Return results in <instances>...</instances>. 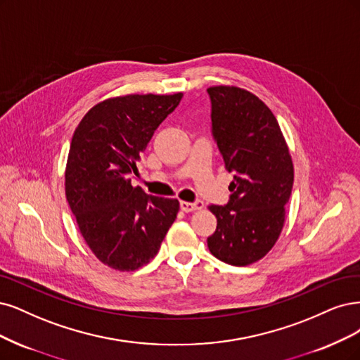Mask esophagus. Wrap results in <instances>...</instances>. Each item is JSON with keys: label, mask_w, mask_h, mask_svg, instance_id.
Here are the masks:
<instances>
[{"label": "esophagus", "mask_w": 360, "mask_h": 360, "mask_svg": "<svg viewBox=\"0 0 360 360\" xmlns=\"http://www.w3.org/2000/svg\"><path fill=\"white\" fill-rule=\"evenodd\" d=\"M202 207H204V202L201 200H198L195 202H186V201L180 202V208L184 213H191V212H195V210H201Z\"/></svg>", "instance_id": "1"}]
</instances>
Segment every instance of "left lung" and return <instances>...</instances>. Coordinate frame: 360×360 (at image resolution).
I'll return each mask as SVG.
<instances>
[{
  "mask_svg": "<svg viewBox=\"0 0 360 360\" xmlns=\"http://www.w3.org/2000/svg\"><path fill=\"white\" fill-rule=\"evenodd\" d=\"M207 92L213 137L233 172L228 204L208 207L217 228L207 244L221 262L245 266L262 259L280 237L293 164L276 116L256 95L235 86Z\"/></svg>",
  "mask_w": 360,
  "mask_h": 360,
  "instance_id": "1",
  "label": "left lung"
}]
</instances>
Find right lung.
Instances as JSON below:
<instances>
[{"instance_id":"add662e5","label":"right lung","mask_w":360,"mask_h":360,"mask_svg":"<svg viewBox=\"0 0 360 360\" xmlns=\"http://www.w3.org/2000/svg\"><path fill=\"white\" fill-rule=\"evenodd\" d=\"M183 94L125 95L92 107L74 131L65 195L86 244L101 262L135 271L150 262L180 204L131 184L140 153Z\"/></svg>"}]
</instances>
